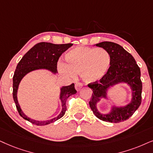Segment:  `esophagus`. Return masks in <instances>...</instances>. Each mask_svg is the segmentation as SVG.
Segmentation results:
<instances>
[{"instance_id":"esophagus-1","label":"esophagus","mask_w":153,"mask_h":153,"mask_svg":"<svg viewBox=\"0 0 153 153\" xmlns=\"http://www.w3.org/2000/svg\"><path fill=\"white\" fill-rule=\"evenodd\" d=\"M82 86H83L82 83H81V82H77V83H75V89H76L77 91L80 90V89L82 88Z\"/></svg>"}]
</instances>
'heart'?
I'll use <instances>...</instances> for the list:
<instances>
[{"instance_id": "b5f03b06", "label": "heart", "mask_w": 153, "mask_h": 153, "mask_svg": "<svg viewBox=\"0 0 153 153\" xmlns=\"http://www.w3.org/2000/svg\"><path fill=\"white\" fill-rule=\"evenodd\" d=\"M65 59L68 63L60 61L58 64L59 72L69 78L81 73L82 78L88 82L102 79L111 64V56L102 48H75L66 54Z\"/></svg>"}]
</instances>
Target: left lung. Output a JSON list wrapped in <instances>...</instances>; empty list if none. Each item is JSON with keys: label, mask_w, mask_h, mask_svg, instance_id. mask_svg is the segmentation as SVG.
I'll return each mask as SVG.
<instances>
[{"label": "left lung", "mask_w": 153, "mask_h": 153, "mask_svg": "<svg viewBox=\"0 0 153 153\" xmlns=\"http://www.w3.org/2000/svg\"><path fill=\"white\" fill-rule=\"evenodd\" d=\"M109 52L111 56V64L105 75L99 82H91L88 87L92 89V94L89 102L91 109L98 119L111 123H119L126 121L138 109L141 104L142 82L140 70L134 58L119 44L111 42H103L97 44ZM127 83L132 90V100L123 108L113 107L107 115L99 113L96 103L101 98H106V91L110 86L119 83Z\"/></svg>", "instance_id": "left-lung-1"}]
</instances>
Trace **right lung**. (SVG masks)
I'll list each match as a JSON object with an SVG mask.
<instances>
[{"mask_svg":"<svg viewBox=\"0 0 153 153\" xmlns=\"http://www.w3.org/2000/svg\"><path fill=\"white\" fill-rule=\"evenodd\" d=\"M73 46V44H54L49 42H40L36 44L30 50L25 54L20 62L17 64L15 69L14 75L13 78V100L16 105L17 109L19 114L23 119L30 121L32 124L36 126H45L51 123L58 119H61L65 114L66 111V105L65 102L68 98L71 95L77 93L75 89L74 83L71 85L64 86L61 88V94H60V100L62 104V111L57 117L48 120V121H36L27 117L23 113L20 109L17 101V93L18 90V86L20 81L25 75L28 73L38 69H46L53 73H58L57 71V62L61 54Z\"/></svg>","mask_w":153,"mask_h":153,"instance_id":"right-lung-1","label":"right lung"}]
</instances>
